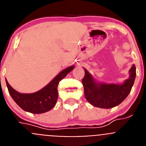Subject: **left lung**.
<instances>
[{
	"label": "left lung",
	"instance_id": "8db88e82",
	"mask_svg": "<svg viewBox=\"0 0 146 146\" xmlns=\"http://www.w3.org/2000/svg\"><path fill=\"white\" fill-rule=\"evenodd\" d=\"M82 80L85 97L90 104L96 108L109 109L118 106L128 96L136 77V67L131 66L129 77L121 84L102 83L95 80L87 69Z\"/></svg>",
	"mask_w": 146,
	"mask_h": 146
}]
</instances>
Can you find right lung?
<instances>
[{"instance_id": "add662e5", "label": "right lung", "mask_w": 146, "mask_h": 146, "mask_svg": "<svg viewBox=\"0 0 146 146\" xmlns=\"http://www.w3.org/2000/svg\"><path fill=\"white\" fill-rule=\"evenodd\" d=\"M74 66L62 70L52 81L39 91L32 94H22L13 88L6 79L9 93L14 101L25 111L34 114L46 113L55 107L57 102L58 86L62 79L73 70Z\"/></svg>"}]
</instances>
